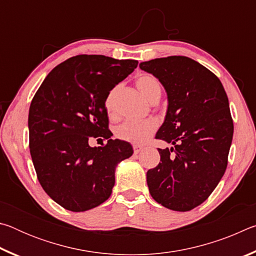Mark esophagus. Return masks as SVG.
<instances>
[{"instance_id":"esophagus-1","label":"esophagus","mask_w":256,"mask_h":256,"mask_svg":"<svg viewBox=\"0 0 256 256\" xmlns=\"http://www.w3.org/2000/svg\"><path fill=\"white\" fill-rule=\"evenodd\" d=\"M133 150H134V154H138L141 152L142 150H144V146H138V144H133Z\"/></svg>"}]
</instances>
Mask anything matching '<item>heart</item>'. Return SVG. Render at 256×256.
Here are the masks:
<instances>
[{
  "mask_svg": "<svg viewBox=\"0 0 256 256\" xmlns=\"http://www.w3.org/2000/svg\"><path fill=\"white\" fill-rule=\"evenodd\" d=\"M136 86L140 92L148 99L150 102L158 100L162 94V86L158 79L151 74H141L136 79ZM120 86H115L105 99V107L107 112L112 114L115 108V102ZM158 122L154 118L144 120H125L116 128V136L120 140L130 142L133 144H144L152 134L157 131Z\"/></svg>",
  "mask_w": 256,
  "mask_h": 256,
  "instance_id": "heart-1",
  "label": "heart"
}]
</instances>
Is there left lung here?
I'll return each mask as SVG.
<instances>
[{
  "label": "left lung",
  "mask_w": 256,
  "mask_h": 256,
  "mask_svg": "<svg viewBox=\"0 0 256 256\" xmlns=\"http://www.w3.org/2000/svg\"><path fill=\"white\" fill-rule=\"evenodd\" d=\"M168 97L166 118L156 138L172 144L158 149L160 162L146 172L151 196L174 211L204 202L226 172L234 124L227 94L210 70L186 56L140 63Z\"/></svg>",
  "instance_id": "8db88e82"
}]
</instances>
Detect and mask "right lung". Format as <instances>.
<instances>
[{
  "instance_id": "right-lung-1",
  "label": "right lung",
  "mask_w": 256,
  "mask_h": 256,
  "mask_svg": "<svg viewBox=\"0 0 256 256\" xmlns=\"http://www.w3.org/2000/svg\"><path fill=\"white\" fill-rule=\"evenodd\" d=\"M136 60L76 55L52 70L29 108V148L38 180L64 209L81 212L110 196L115 168L132 146L112 140L105 99L138 66ZM108 138L90 147V137Z\"/></svg>"
}]
</instances>
